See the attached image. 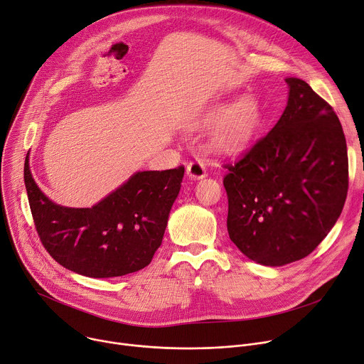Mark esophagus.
Segmentation results:
<instances>
[{"label":"esophagus","instance_id":"34e87169","mask_svg":"<svg viewBox=\"0 0 364 364\" xmlns=\"http://www.w3.org/2000/svg\"><path fill=\"white\" fill-rule=\"evenodd\" d=\"M186 175L191 179H203L207 176V171H205V166L203 163V160L200 159H195L192 161H189L186 164Z\"/></svg>","mask_w":364,"mask_h":364}]
</instances>
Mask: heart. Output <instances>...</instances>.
Wrapping results in <instances>:
<instances>
[{
    "mask_svg": "<svg viewBox=\"0 0 364 364\" xmlns=\"http://www.w3.org/2000/svg\"><path fill=\"white\" fill-rule=\"evenodd\" d=\"M262 124L259 102L250 95L236 99L232 105H218L200 119L198 127H213L208 147L221 156H236L252 143Z\"/></svg>",
    "mask_w": 364,
    "mask_h": 364,
    "instance_id": "b5f03b06",
    "label": "heart"
}]
</instances>
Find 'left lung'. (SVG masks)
Masks as SVG:
<instances>
[{
	"label": "left lung",
	"mask_w": 364,
	"mask_h": 364,
	"mask_svg": "<svg viewBox=\"0 0 364 364\" xmlns=\"http://www.w3.org/2000/svg\"><path fill=\"white\" fill-rule=\"evenodd\" d=\"M289 100L275 127L226 164L228 232L265 267L309 255L337 223L348 191V156L333 109L306 81L286 78Z\"/></svg>",
	"instance_id": "left-lung-1"
}]
</instances>
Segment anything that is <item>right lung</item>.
Segmentation results:
<instances>
[{"label": "right lung", "instance_id": "1", "mask_svg": "<svg viewBox=\"0 0 364 364\" xmlns=\"http://www.w3.org/2000/svg\"><path fill=\"white\" fill-rule=\"evenodd\" d=\"M185 167L134 173L90 208L50 201L35 182L29 153L24 183L38 235L64 268L92 278L121 277L147 267L161 245Z\"/></svg>", "mask_w": 364, "mask_h": 364}]
</instances>
